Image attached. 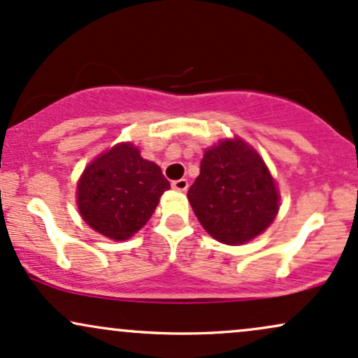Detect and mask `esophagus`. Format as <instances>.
<instances>
[{
  "label": "esophagus",
  "instance_id": "obj_1",
  "mask_svg": "<svg viewBox=\"0 0 358 358\" xmlns=\"http://www.w3.org/2000/svg\"><path fill=\"white\" fill-rule=\"evenodd\" d=\"M171 187H173L175 190H178V192H185L188 188V180H185V178L173 180V182H171Z\"/></svg>",
  "mask_w": 358,
  "mask_h": 358
}]
</instances>
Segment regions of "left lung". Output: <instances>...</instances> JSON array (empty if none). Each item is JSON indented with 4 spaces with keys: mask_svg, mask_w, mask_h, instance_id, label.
Segmentation results:
<instances>
[{
    "mask_svg": "<svg viewBox=\"0 0 358 358\" xmlns=\"http://www.w3.org/2000/svg\"><path fill=\"white\" fill-rule=\"evenodd\" d=\"M188 200L205 231L229 245L264 232L279 208L273 176L261 156L241 139L220 141L205 151Z\"/></svg>",
    "mask_w": 358,
    "mask_h": 358,
    "instance_id": "obj_1",
    "label": "left lung"
}]
</instances>
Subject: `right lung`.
Listing matches in <instances>:
<instances>
[{
	"mask_svg": "<svg viewBox=\"0 0 358 358\" xmlns=\"http://www.w3.org/2000/svg\"><path fill=\"white\" fill-rule=\"evenodd\" d=\"M168 188L159 166L143 159L131 143H122L85 168L77 185V203L94 231L124 241L150 220Z\"/></svg>",
	"mask_w": 358,
	"mask_h": 358,
	"instance_id": "obj_1",
	"label": "right lung"
}]
</instances>
